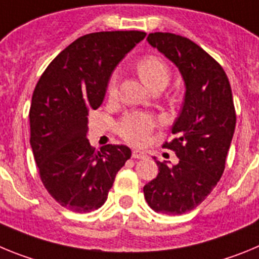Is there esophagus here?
Instances as JSON below:
<instances>
[{"mask_svg": "<svg viewBox=\"0 0 259 259\" xmlns=\"http://www.w3.org/2000/svg\"><path fill=\"white\" fill-rule=\"evenodd\" d=\"M145 157L146 154L143 152V150H139V149L132 150V158H135V159H144Z\"/></svg>", "mask_w": 259, "mask_h": 259, "instance_id": "obj_1", "label": "esophagus"}]
</instances>
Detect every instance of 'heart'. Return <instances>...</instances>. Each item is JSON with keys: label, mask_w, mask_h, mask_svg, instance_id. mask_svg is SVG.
<instances>
[{"label": "heart", "mask_w": 259, "mask_h": 259, "mask_svg": "<svg viewBox=\"0 0 259 259\" xmlns=\"http://www.w3.org/2000/svg\"><path fill=\"white\" fill-rule=\"evenodd\" d=\"M136 71L146 85L153 91H161L170 81V68L166 62L157 56H145L137 62ZM118 95V80L114 75L107 85L109 98H115ZM157 119L141 111H131L120 118L116 123V131L127 143L141 145L146 143L154 128Z\"/></svg>", "instance_id": "obj_1"}]
</instances>
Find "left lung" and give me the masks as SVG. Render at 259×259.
Returning <instances> with one entry per match:
<instances>
[{
  "mask_svg": "<svg viewBox=\"0 0 259 259\" xmlns=\"http://www.w3.org/2000/svg\"><path fill=\"white\" fill-rule=\"evenodd\" d=\"M148 42L178 66L185 98L172 125L176 137L162 145L175 152L179 163L155 161L159 172L145 184L144 196L154 211L180 215L197 207L223 175L236 111L227 75L202 48L170 32L149 33Z\"/></svg>",
  "mask_w": 259,
  "mask_h": 259,
  "instance_id": "1",
  "label": "left lung"
}]
</instances>
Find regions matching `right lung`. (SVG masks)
Wrapping results in <instances>:
<instances>
[{
    "label": "right lung",
    "mask_w": 259,
    "mask_h": 259,
    "mask_svg": "<svg viewBox=\"0 0 259 259\" xmlns=\"http://www.w3.org/2000/svg\"><path fill=\"white\" fill-rule=\"evenodd\" d=\"M146 36L141 31L95 32L76 38L38 79L29 109L31 143L40 179L61 206L91 212L105 203L125 145L91 146L88 115L102 104L114 68Z\"/></svg>",
    "instance_id": "right-lung-1"
}]
</instances>
